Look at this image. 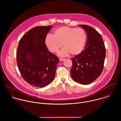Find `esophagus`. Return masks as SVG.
I'll return each instance as SVG.
<instances>
[{
	"mask_svg": "<svg viewBox=\"0 0 121 121\" xmlns=\"http://www.w3.org/2000/svg\"><path fill=\"white\" fill-rule=\"evenodd\" d=\"M65 60L64 58H59V60L60 61H63Z\"/></svg>",
	"mask_w": 121,
	"mask_h": 121,
	"instance_id": "1",
	"label": "esophagus"
}]
</instances>
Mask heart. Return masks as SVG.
<instances>
[{
	"label": "heart",
	"instance_id": "b5f03b06",
	"mask_svg": "<svg viewBox=\"0 0 121 121\" xmlns=\"http://www.w3.org/2000/svg\"><path fill=\"white\" fill-rule=\"evenodd\" d=\"M86 40L87 35L83 29L63 26L55 30L54 35L48 34L45 44L48 49L53 53L58 52L63 44L65 48L58 53L60 56L70 53L72 56H77L83 50Z\"/></svg>",
	"mask_w": 121,
	"mask_h": 121
}]
</instances>
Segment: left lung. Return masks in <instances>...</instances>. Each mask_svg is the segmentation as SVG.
<instances>
[{
	"mask_svg": "<svg viewBox=\"0 0 121 121\" xmlns=\"http://www.w3.org/2000/svg\"><path fill=\"white\" fill-rule=\"evenodd\" d=\"M78 26L87 32V40L82 52L71 58L70 74L75 81L87 85L93 82L102 73L106 49L101 35L95 29L86 25Z\"/></svg>",
	"mask_w": 121,
	"mask_h": 121,
	"instance_id": "obj_1",
	"label": "left lung"
}]
</instances>
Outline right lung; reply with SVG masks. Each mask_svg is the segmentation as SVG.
<instances>
[{
  "label": "right lung",
  "instance_id": "1",
  "mask_svg": "<svg viewBox=\"0 0 121 121\" xmlns=\"http://www.w3.org/2000/svg\"><path fill=\"white\" fill-rule=\"evenodd\" d=\"M52 26H37L21 39L16 54L17 65L23 79L33 87H46L54 80L59 59L45 44Z\"/></svg>",
  "mask_w": 121,
  "mask_h": 121
}]
</instances>
